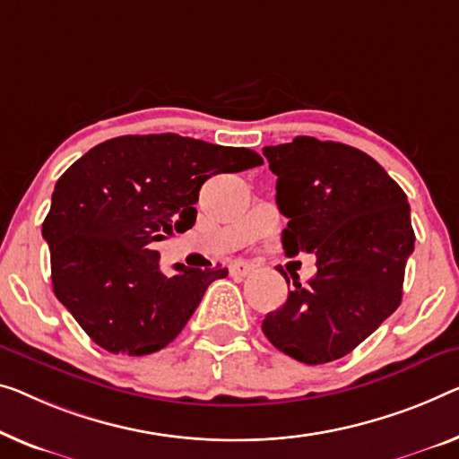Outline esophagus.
Returning a JSON list of instances; mask_svg holds the SVG:
<instances>
[{"instance_id":"1","label":"esophagus","mask_w":459,"mask_h":459,"mask_svg":"<svg viewBox=\"0 0 459 459\" xmlns=\"http://www.w3.org/2000/svg\"><path fill=\"white\" fill-rule=\"evenodd\" d=\"M253 270V265L249 262H243V259H235V262L230 264V273L232 276H247V273Z\"/></svg>"}]
</instances>
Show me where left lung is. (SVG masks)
I'll return each mask as SVG.
<instances>
[{
  "instance_id": "left-lung-1",
  "label": "left lung",
  "mask_w": 459,
  "mask_h": 459,
  "mask_svg": "<svg viewBox=\"0 0 459 459\" xmlns=\"http://www.w3.org/2000/svg\"><path fill=\"white\" fill-rule=\"evenodd\" d=\"M264 156L289 218L286 255L316 253L317 273L305 286L292 276L289 299L262 330L295 360L324 365L352 352L398 309L414 251L406 194L377 160L340 142L299 135L265 146Z\"/></svg>"
}]
</instances>
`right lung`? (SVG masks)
<instances>
[{"mask_svg": "<svg viewBox=\"0 0 459 459\" xmlns=\"http://www.w3.org/2000/svg\"><path fill=\"white\" fill-rule=\"evenodd\" d=\"M259 164L249 148L177 134L121 135L88 150L55 183L43 222L55 297L108 352L143 357L170 344L229 270L177 264L164 276L154 245L194 227L212 175Z\"/></svg>", "mask_w": 459, "mask_h": 459, "instance_id": "obj_1", "label": "right lung"}]
</instances>
